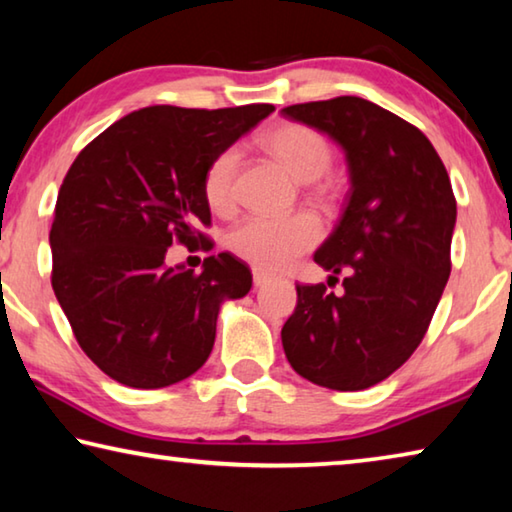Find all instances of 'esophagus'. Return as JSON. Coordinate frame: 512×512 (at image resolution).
I'll return each mask as SVG.
<instances>
[{
  "label": "esophagus",
  "instance_id": "34e87169",
  "mask_svg": "<svg viewBox=\"0 0 512 512\" xmlns=\"http://www.w3.org/2000/svg\"><path fill=\"white\" fill-rule=\"evenodd\" d=\"M268 280H271V275H268L266 271H262V268H253V282H255V287H262V284H266Z\"/></svg>",
  "mask_w": 512,
  "mask_h": 512
}]
</instances>
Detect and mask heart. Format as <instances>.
<instances>
[{
  "instance_id": "b5f03b06",
  "label": "heart",
  "mask_w": 512,
  "mask_h": 512,
  "mask_svg": "<svg viewBox=\"0 0 512 512\" xmlns=\"http://www.w3.org/2000/svg\"><path fill=\"white\" fill-rule=\"evenodd\" d=\"M259 146L287 169L293 178L309 183L311 196L329 203L336 194L334 183L325 178V171L332 164L334 151L327 137L300 121H280L259 135ZM237 169L239 151L228 146L207 164L203 176V196L210 210L216 214H228L235 207L237 194ZM323 228L314 214L298 212L284 219L271 216H246L228 235V246L237 257L246 259L264 271H280L287 268L300 255L314 248Z\"/></svg>"
}]
</instances>
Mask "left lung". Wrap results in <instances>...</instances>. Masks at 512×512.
<instances>
[{"label": "left lung", "mask_w": 512, "mask_h": 512, "mask_svg": "<svg viewBox=\"0 0 512 512\" xmlns=\"http://www.w3.org/2000/svg\"><path fill=\"white\" fill-rule=\"evenodd\" d=\"M282 115L327 133L345 151L350 192L314 262L339 282L298 284L282 345L300 377L363 391L411 357L452 271L456 198L420 128L361 97L296 103ZM327 282V284H329Z\"/></svg>", "instance_id": "obj_1"}]
</instances>
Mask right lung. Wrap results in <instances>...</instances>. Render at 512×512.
<instances>
[{"instance_id":"1","label":"right lung","mask_w":512,"mask_h":512,"mask_svg":"<svg viewBox=\"0 0 512 512\" xmlns=\"http://www.w3.org/2000/svg\"><path fill=\"white\" fill-rule=\"evenodd\" d=\"M239 108L149 106L121 117L76 155L51 223V287L81 350L119 384L164 388L210 357L225 298H244L250 268L230 253L203 271L169 266L183 244L210 253L201 230L207 164L271 115Z\"/></svg>"}]
</instances>
